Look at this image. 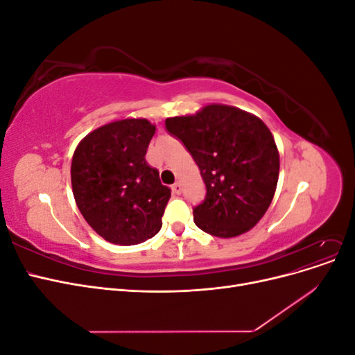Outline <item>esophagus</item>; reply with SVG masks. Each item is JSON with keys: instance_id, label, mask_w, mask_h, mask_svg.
Wrapping results in <instances>:
<instances>
[{"instance_id": "esophagus-1", "label": "esophagus", "mask_w": 355, "mask_h": 355, "mask_svg": "<svg viewBox=\"0 0 355 355\" xmlns=\"http://www.w3.org/2000/svg\"><path fill=\"white\" fill-rule=\"evenodd\" d=\"M171 189H173V192H175V194H180V192H182V184H180V182H176V184L173 185V187H171Z\"/></svg>"}]
</instances>
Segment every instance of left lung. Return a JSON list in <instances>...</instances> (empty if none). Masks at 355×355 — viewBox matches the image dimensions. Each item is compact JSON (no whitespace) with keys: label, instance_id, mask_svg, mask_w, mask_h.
Listing matches in <instances>:
<instances>
[{"label":"left lung","instance_id":"8db88e82","mask_svg":"<svg viewBox=\"0 0 355 355\" xmlns=\"http://www.w3.org/2000/svg\"><path fill=\"white\" fill-rule=\"evenodd\" d=\"M166 128L184 142L206 184V198L194 209L197 227L219 239L250 231L270 207L280 173L270 128L259 116L222 103L167 118Z\"/></svg>","mask_w":355,"mask_h":355}]
</instances>
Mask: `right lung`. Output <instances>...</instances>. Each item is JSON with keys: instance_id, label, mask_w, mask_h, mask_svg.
Segmentation results:
<instances>
[{"instance_id": "obj_1", "label": "right lung", "mask_w": 355, "mask_h": 355, "mask_svg": "<svg viewBox=\"0 0 355 355\" xmlns=\"http://www.w3.org/2000/svg\"><path fill=\"white\" fill-rule=\"evenodd\" d=\"M154 135L155 125L146 118H124L98 127L75 148V202L90 227L112 244L146 241L163 225L170 189L145 159Z\"/></svg>"}]
</instances>
